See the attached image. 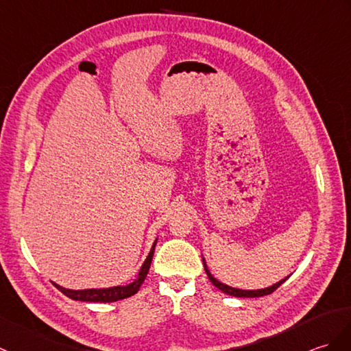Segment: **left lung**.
Returning <instances> with one entry per match:
<instances>
[{
    "mask_svg": "<svg viewBox=\"0 0 351 351\" xmlns=\"http://www.w3.org/2000/svg\"><path fill=\"white\" fill-rule=\"evenodd\" d=\"M203 258V257H202ZM203 266H205V272H206V275H208V278H209V281L214 284V286L218 289V290H221L223 293H226V295H229V296H234V298H260V296H265V295H271L272 291H275L276 289H278L281 284L286 281L289 276H286V278H282L281 281H278V282H275L274 286H269V287H266V289H258V290H242V289H234V287H230V286H227V284H224V282H221V281H218L215 276L209 272V269H208V266H206V262H205V258H203Z\"/></svg>",
    "mask_w": 351,
    "mask_h": 351,
    "instance_id": "obj_1",
    "label": "left lung"
}]
</instances>
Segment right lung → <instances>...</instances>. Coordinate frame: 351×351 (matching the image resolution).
<instances>
[{
	"mask_svg": "<svg viewBox=\"0 0 351 351\" xmlns=\"http://www.w3.org/2000/svg\"><path fill=\"white\" fill-rule=\"evenodd\" d=\"M157 245V239L154 241L152 248L149 251L148 257L145 258V262L141 267V271L137 274V278L127 284V286H115V287H106V289H84V290H71V289H65L61 287L60 284H55V287L60 291H62L65 296L73 299V300H80V302H117V300L127 299L130 296L136 295L143 284L146 275L149 272L151 262L154 257V250H156Z\"/></svg>",
	"mask_w": 351,
	"mask_h": 351,
	"instance_id": "1",
	"label": "right lung"
}]
</instances>
